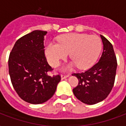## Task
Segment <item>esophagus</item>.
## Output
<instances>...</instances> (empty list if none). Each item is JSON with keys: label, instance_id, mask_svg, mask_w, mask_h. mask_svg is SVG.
<instances>
[{"label": "esophagus", "instance_id": "esophagus-1", "mask_svg": "<svg viewBox=\"0 0 126 126\" xmlns=\"http://www.w3.org/2000/svg\"><path fill=\"white\" fill-rule=\"evenodd\" d=\"M69 77V75H61V80H64V79H67V78H68V77Z\"/></svg>", "mask_w": 126, "mask_h": 126}]
</instances>
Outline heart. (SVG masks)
<instances>
[{
    "label": "heart",
    "mask_w": 126,
    "mask_h": 126,
    "mask_svg": "<svg viewBox=\"0 0 126 126\" xmlns=\"http://www.w3.org/2000/svg\"><path fill=\"white\" fill-rule=\"evenodd\" d=\"M102 49L101 40L97 36L82 33H71L59 36L57 44L49 42L46 46L45 55L48 63L57 67L69 53L73 61L67 68L77 66L80 69H88L95 63Z\"/></svg>",
    "instance_id": "1"
}]
</instances>
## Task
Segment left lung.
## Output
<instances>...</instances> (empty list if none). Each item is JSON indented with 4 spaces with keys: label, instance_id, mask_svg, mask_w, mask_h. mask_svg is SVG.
Returning a JSON list of instances; mask_svg holds the SVG:
<instances>
[{
    "label": "left lung",
    "instance_id": "8db88e82",
    "mask_svg": "<svg viewBox=\"0 0 126 126\" xmlns=\"http://www.w3.org/2000/svg\"><path fill=\"white\" fill-rule=\"evenodd\" d=\"M100 36L103 50L99 61L84 73L73 74L79 79V85L73 89V94L87 105H94L107 97L115 80L117 61L113 46L105 37Z\"/></svg>",
    "mask_w": 126,
    "mask_h": 126
}]
</instances>
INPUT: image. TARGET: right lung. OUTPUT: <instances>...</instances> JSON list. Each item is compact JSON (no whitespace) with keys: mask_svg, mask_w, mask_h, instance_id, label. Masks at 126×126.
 Here are the masks:
<instances>
[{"mask_svg":"<svg viewBox=\"0 0 126 126\" xmlns=\"http://www.w3.org/2000/svg\"><path fill=\"white\" fill-rule=\"evenodd\" d=\"M47 31L36 30L17 40L10 53L9 75L13 87L25 101L41 104L55 94L59 75L49 76L52 70L44 49Z\"/></svg>","mask_w":126,"mask_h":126,"instance_id":"obj_1","label":"right lung"}]
</instances>
